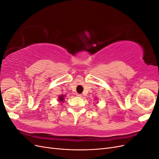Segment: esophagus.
Segmentation results:
<instances>
[{
    "label": "esophagus",
    "instance_id": "obj_1",
    "mask_svg": "<svg viewBox=\"0 0 159 159\" xmlns=\"http://www.w3.org/2000/svg\"><path fill=\"white\" fill-rule=\"evenodd\" d=\"M76 95L78 96V97H80V98H81V97H82V95H81V94H80V93H77V94H76Z\"/></svg>",
    "mask_w": 159,
    "mask_h": 159
}]
</instances>
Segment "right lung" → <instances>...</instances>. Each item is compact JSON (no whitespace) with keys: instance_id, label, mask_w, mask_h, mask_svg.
<instances>
[{"instance_id":"add662e5","label":"right lung","mask_w":159,"mask_h":159,"mask_svg":"<svg viewBox=\"0 0 159 159\" xmlns=\"http://www.w3.org/2000/svg\"><path fill=\"white\" fill-rule=\"evenodd\" d=\"M64 95H61L60 96V97H59V101H60V102H64Z\"/></svg>"}]
</instances>
